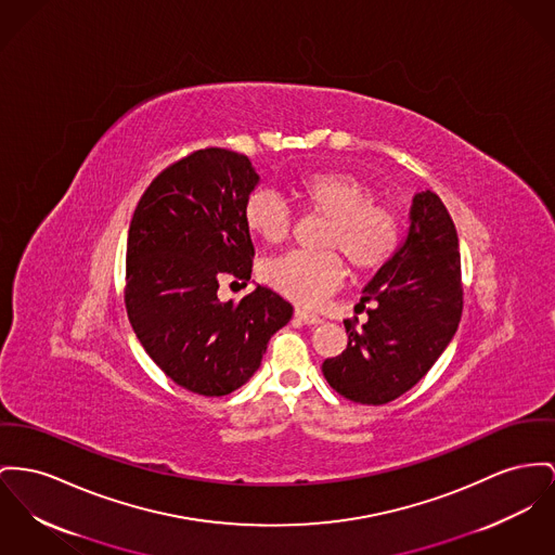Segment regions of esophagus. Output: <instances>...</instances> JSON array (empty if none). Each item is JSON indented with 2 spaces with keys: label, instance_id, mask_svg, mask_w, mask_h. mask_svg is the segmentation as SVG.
I'll return each instance as SVG.
<instances>
[{
  "label": "esophagus",
  "instance_id": "34e87169",
  "mask_svg": "<svg viewBox=\"0 0 555 555\" xmlns=\"http://www.w3.org/2000/svg\"><path fill=\"white\" fill-rule=\"evenodd\" d=\"M295 318L296 320H300L302 324H307V326H318V324H322V318H320L318 313H311V311H305V309H296Z\"/></svg>",
  "mask_w": 555,
  "mask_h": 555
}]
</instances>
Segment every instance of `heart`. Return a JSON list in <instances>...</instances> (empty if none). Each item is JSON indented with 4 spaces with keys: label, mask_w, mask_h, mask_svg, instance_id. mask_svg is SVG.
Here are the masks:
<instances>
[{
    "label": "heart",
    "mask_w": 555,
    "mask_h": 555,
    "mask_svg": "<svg viewBox=\"0 0 555 555\" xmlns=\"http://www.w3.org/2000/svg\"><path fill=\"white\" fill-rule=\"evenodd\" d=\"M293 195L296 202L326 222L320 233L322 253H288L264 262L262 278L300 305H315L340 284L343 260L356 273H372L393 257L400 242V219L374 202V193L353 175L322 170L302 175ZM248 231L264 244H282L293 227L288 206L273 193L257 191L244 206Z\"/></svg>",
    "instance_id": "obj_1"
}]
</instances>
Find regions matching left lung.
Returning <instances> with one entry per match:
<instances>
[{
	"label": "left lung",
	"instance_id": "left-lung-1",
	"mask_svg": "<svg viewBox=\"0 0 555 555\" xmlns=\"http://www.w3.org/2000/svg\"><path fill=\"white\" fill-rule=\"evenodd\" d=\"M366 302L369 322L356 328L358 320H345L347 349L322 372L343 398L380 406L429 372L463 313L459 237L434 191L414 195L404 244L370 280L356 309Z\"/></svg>",
	"mask_w": 555,
	"mask_h": 555
}]
</instances>
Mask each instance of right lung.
<instances>
[{
    "label": "right lung",
    "instance_id": "add662e5",
    "mask_svg": "<svg viewBox=\"0 0 555 555\" xmlns=\"http://www.w3.org/2000/svg\"><path fill=\"white\" fill-rule=\"evenodd\" d=\"M257 185L246 155L193 151L153 179L128 231V320L149 358L206 398L240 389L293 318V305L264 286L240 302L217 296L222 280H250L244 206Z\"/></svg>",
    "mask_w": 555,
    "mask_h": 555
}]
</instances>
